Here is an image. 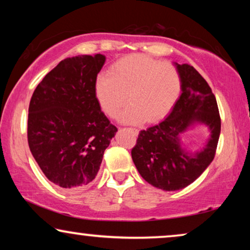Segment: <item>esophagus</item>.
<instances>
[{
  "label": "esophagus",
  "instance_id": "esophagus-1",
  "mask_svg": "<svg viewBox=\"0 0 250 250\" xmlns=\"http://www.w3.org/2000/svg\"><path fill=\"white\" fill-rule=\"evenodd\" d=\"M129 129H131V131H132L133 133H134L135 135L139 134V131H138V129H136V128H129Z\"/></svg>",
  "mask_w": 250,
  "mask_h": 250
}]
</instances>
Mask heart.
<instances>
[{"label": "heart", "instance_id": "b5f03b06", "mask_svg": "<svg viewBox=\"0 0 250 250\" xmlns=\"http://www.w3.org/2000/svg\"><path fill=\"white\" fill-rule=\"evenodd\" d=\"M181 75L172 63L146 54H132L116 61L109 75L95 80L94 93L102 111L115 118L124 107L122 122L156 123L166 117L177 101Z\"/></svg>", "mask_w": 250, "mask_h": 250}]
</instances>
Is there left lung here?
Returning <instances> with one entry per match:
<instances>
[{
	"mask_svg": "<svg viewBox=\"0 0 250 250\" xmlns=\"http://www.w3.org/2000/svg\"><path fill=\"white\" fill-rule=\"evenodd\" d=\"M176 68L182 83L180 99L165 121L140 131L131 152L140 175L165 191L183 189L204 173L213 162L221 133L216 98L209 85L190 64L176 63ZM194 122L207 125L211 138L203 152L188 155L178 138Z\"/></svg>",
	"mask_w": 250,
	"mask_h": 250,
	"instance_id": "left-lung-1",
	"label": "left lung"
}]
</instances>
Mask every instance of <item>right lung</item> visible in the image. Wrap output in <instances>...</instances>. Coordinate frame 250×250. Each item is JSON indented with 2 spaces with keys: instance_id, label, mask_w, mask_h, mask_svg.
Returning a JSON list of instances; mask_svg holds the SVG:
<instances>
[{
  "instance_id": "1",
  "label": "right lung",
  "mask_w": 250,
  "mask_h": 250,
  "mask_svg": "<svg viewBox=\"0 0 250 250\" xmlns=\"http://www.w3.org/2000/svg\"><path fill=\"white\" fill-rule=\"evenodd\" d=\"M104 61L102 54L60 61L30 99V152L44 175L63 189H81L95 179L104 150L117 132L94 93Z\"/></svg>"
}]
</instances>
